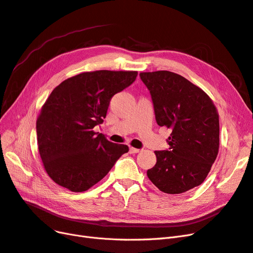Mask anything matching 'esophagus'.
Segmentation results:
<instances>
[{
    "mask_svg": "<svg viewBox=\"0 0 253 253\" xmlns=\"http://www.w3.org/2000/svg\"><path fill=\"white\" fill-rule=\"evenodd\" d=\"M142 150H140V149H135V147H129V153L130 154H137V153H139V152H141Z\"/></svg>",
    "mask_w": 253,
    "mask_h": 253,
    "instance_id": "34e87169",
    "label": "esophagus"
}]
</instances>
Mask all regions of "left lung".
<instances>
[{
    "mask_svg": "<svg viewBox=\"0 0 253 253\" xmlns=\"http://www.w3.org/2000/svg\"><path fill=\"white\" fill-rule=\"evenodd\" d=\"M149 89L156 121L171 129L168 151H156L147 170L153 184L167 194H182L202 184L219 153V114L199 86L169 71L141 72Z\"/></svg>",
    "mask_w": 253,
    "mask_h": 253,
    "instance_id": "1",
    "label": "left lung"
}]
</instances>
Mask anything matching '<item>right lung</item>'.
Here are the masks:
<instances>
[{"label":"right lung","instance_id":"right-lung-1","mask_svg":"<svg viewBox=\"0 0 253 253\" xmlns=\"http://www.w3.org/2000/svg\"><path fill=\"white\" fill-rule=\"evenodd\" d=\"M137 71L99 70L68 78L51 92L37 120L41 159L56 184L74 193L99 182L128 146L93 128L103 123L111 98L132 84Z\"/></svg>","mask_w":253,"mask_h":253}]
</instances>
